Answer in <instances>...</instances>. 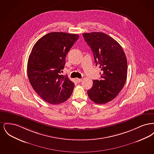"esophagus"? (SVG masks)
I'll list each match as a JSON object with an SVG mask.
<instances>
[{"label":"esophagus","instance_id":"1","mask_svg":"<svg viewBox=\"0 0 154 154\" xmlns=\"http://www.w3.org/2000/svg\"><path fill=\"white\" fill-rule=\"evenodd\" d=\"M77 81L78 82H80L81 81H82V79H77Z\"/></svg>","mask_w":154,"mask_h":154}]
</instances>
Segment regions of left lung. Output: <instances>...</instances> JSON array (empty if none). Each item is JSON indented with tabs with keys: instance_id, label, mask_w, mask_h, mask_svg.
<instances>
[{
	"instance_id": "1",
	"label": "left lung",
	"mask_w": 154,
	"mask_h": 154,
	"mask_svg": "<svg viewBox=\"0 0 154 154\" xmlns=\"http://www.w3.org/2000/svg\"><path fill=\"white\" fill-rule=\"evenodd\" d=\"M94 53L96 65L102 71L101 80L93 81L87 91L90 99L105 104L116 98L124 87L127 78L128 62L124 51L117 42L102 32L82 34Z\"/></svg>"
}]
</instances>
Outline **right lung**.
<instances>
[{"instance_id":"right-lung-1","label":"right lung","mask_w":154,"mask_h":154,"mask_svg":"<svg viewBox=\"0 0 154 154\" xmlns=\"http://www.w3.org/2000/svg\"><path fill=\"white\" fill-rule=\"evenodd\" d=\"M79 38L77 34L51 32L34 45L28 58V76L32 87L45 102L60 104L73 93V82L61 73L66 55Z\"/></svg>"}]
</instances>
